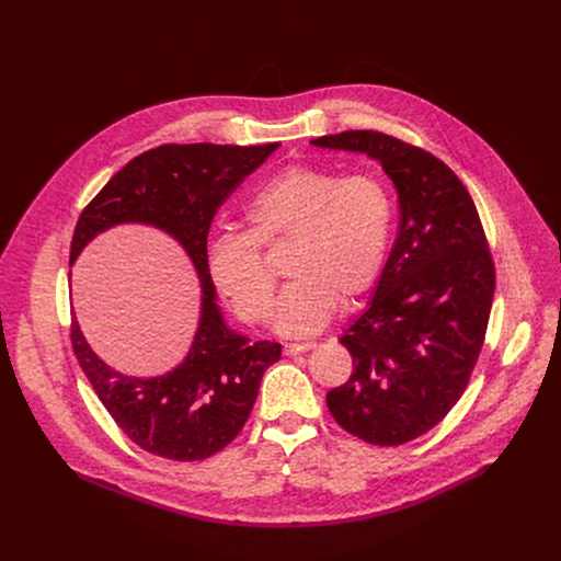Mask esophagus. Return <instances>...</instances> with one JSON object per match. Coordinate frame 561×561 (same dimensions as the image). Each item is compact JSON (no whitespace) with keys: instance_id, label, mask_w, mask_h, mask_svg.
I'll return each mask as SVG.
<instances>
[{"instance_id":"1","label":"esophagus","mask_w":561,"mask_h":561,"mask_svg":"<svg viewBox=\"0 0 561 561\" xmlns=\"http://www.w3.org/2000/svg\"><path fill=\"white\" fill-rule=\"evenodd\" d=\"M317 344L314 342H299V344H284V353L286 355H299V353H304V351H310V348H314Z\"/></svg>"}]
</instances>
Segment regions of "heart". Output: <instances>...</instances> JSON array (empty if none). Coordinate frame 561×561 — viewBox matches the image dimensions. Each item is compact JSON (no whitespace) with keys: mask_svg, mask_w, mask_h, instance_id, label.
I'll return each mask as SVG.
<instances>
[{"mask_svg":"<svg viewBox=\"0 0 561 561\" xmlns=\"http://www.w3.org/2000/svg\"><path fill=\"white\" fill-rule=\"evenodd\" d=\"M247 232H224L208 247L206 271L217 293L249 324L271 314L275 279L260 249L293 239L273 324L306 337L324 329L340 304L364 295L379 277L388 251L392 199L373 175H346L290 164L247 202Z\"/></svg>","mask_w":561,"mask_h":561,"instance_id":"1","label":"heart"}]
</instances>
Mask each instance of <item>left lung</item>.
<instances>
[{"label": "left lung", "instance_id": "obj_1", "mask_svg": "<svg viewBox=\"0 0 561 561\" xmlns=\"http://www.w3.org/2000/svg\"><path fill=\"white\" fill-rule=\"evenodd\" d=\"M310 144L377 159L397 191L392 251L368 308L340 340L353 373L327 404L368 444H407L457 404L484 346L495 293L486 234L466 186L435 154L377 130Z\"/></svg>", "mask_w": 561, "mask_h": 561}]
</instances>
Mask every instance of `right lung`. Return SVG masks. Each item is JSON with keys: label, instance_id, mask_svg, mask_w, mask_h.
<instances>
[{"label": "right lung", "instance_id": "right-lung-1", "mask_svg": "<svg viewBox=\"0 0 561 561\" xmlns=\"http://www.w3.org/2000/svg\"><path fill=\"white\" fill-rule=\"evenodd\" d=\"M277 148L279 144L150 148L111 178L77 219L70 266L100 232L119 224H146L175 239L202 284L199 324L188 355L157 377H133L104 364L72 317L70 342L79 366L117 426L152 455L197 461L228 446L253 411L264 370L282 357L279 344H253L226 324L206 271L208 230L217 208Z\"/></svg>", "mask_w": 561, "mask_h": 561}]
</instances>
